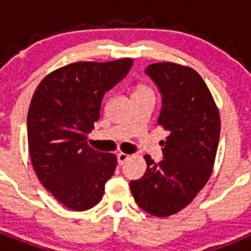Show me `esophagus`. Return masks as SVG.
<instances>
[{
	"mask_svg": "<svg viewBox=\"0 0 251 251\" xmlns=\"http://www.w3.org/2000/svg\"><path fill=\"white\" fill-rule=\"evenodd\" d=\"M129 159V156L128 154H126V153H118L117 154V161H118V165H123L124 162L128 161Z\"/></svg>",
	"mask_w": 251,
	"mask_h": 251,
	"instance_id": "esophagus-1",
	"label": "esophagus"
}]
</instances>
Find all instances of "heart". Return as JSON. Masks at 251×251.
Wrapping results in <instances>:
<instances>
[{
    "label": "heart",
    "mask_w": 251,
    "mask_h": 251,
    "mask_svg": "<svg viewBox=\"0 0 251 251\" xmlns=\"http://www.w3.org/2000/svg\"><path fill=\"white\" fill-rule=\"evenodd\" d=\"M137 90H150V88H147V86L145 85H139L137 86Z\"/></svg>",
    "instance_id": "obj_1"
}]
</instances>
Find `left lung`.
Returning <instances> with one entry per match:
<instances>
[{
	"instance_id": "obj_1",
	"label": "left lung",
	"mask_w": 251,
	"mask_h": 251,
	"mask_svg": "<svg viewBox=\"0 0 251 251\" xmlns=\"http://www.w3.org/2000/svg\"><path fill=\"white\" fill-rule=\"evenodd\" d=\"M145 73L161 94L158 123L170 134L162 141L163 159L154 163L145 156V175L129 186L142 210L166 217L186 207L211 176L220 115L205 81L194 69L156 63Z\"/></svg>"
}]
</instances>
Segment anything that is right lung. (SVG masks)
<instances>
[{"label":"right lung","mask_w":251,"mask_h":251,"mask_svg":"<svg viewBox=\"0 0 251 251\" xmlns=\"http://www.w3.org/2000/svg\"><path fill=\"white\" fill-rule=\"evenodd\" d=\"M132 59L74 63L44 79L27 114L28 151L44 187L75 211L100 202L117 158L86 145L104 94L130 70Z\"/></svg>","instance_id":"1"}]
</instances>
